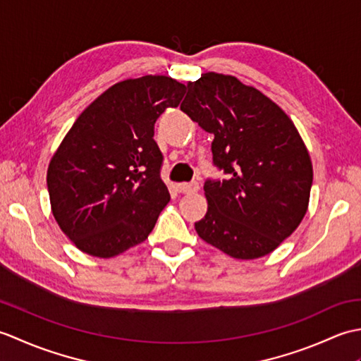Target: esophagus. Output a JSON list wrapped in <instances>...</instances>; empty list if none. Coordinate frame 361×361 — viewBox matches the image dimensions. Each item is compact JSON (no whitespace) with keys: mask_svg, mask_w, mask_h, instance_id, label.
I'll return each mask as SVG.
<instances>
[{"mask_svg":"<svg viewBox=\"0 0 361 361\" xmlns=\"http://www.w3.org/2000/svg\"><path fill=\"white\" fill-rule=\"evenodd\" d=\"M200 189V185L197 181H190V183H178L176 185V190L181 194H194Z\"/></svg>","mask_w":361,"mask_h":361,"instance_id":"esophagus-1","label":"esophagus"}]
</instances>
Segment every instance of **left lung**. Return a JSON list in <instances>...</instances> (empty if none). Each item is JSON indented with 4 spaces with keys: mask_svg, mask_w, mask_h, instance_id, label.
I'll list each match as a JSON object with an SVG mask.
<instances>
[{
    "mask_svg": "<svg viewBox=\"0 0 361 361\" xmlns=\"http://www.w3.org/2000/svg\"><path fill=\"white\" fill-rule=\"evenodd\" d=\"M180 109L214 135V166L228 180H208L202 239L235 259L270 255L309 208V150L279 105L234 75L206 73L188 83Z\"/></svg>",
    "mask_w": 361,
    "mask_h": 361,
    "instance_id": "obj_1",
    "label": "left lung"
}]
</instances>
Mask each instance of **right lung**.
Here are the masks:
<instances>
[{
	"label": "right lung",
	"mask_w": 361,
	"mask_h": 361,
	"mask_svg": "<svg viewBox=\"0 0 361 361\" xmlns=\"http://www.w3.org/2000/svg\"><path fill=\"white\" fill-rule=\"evenodd\" d=\"M186 85L167 75L114 83L75 119L54 153L52 216L80 251L109 259L142 243L171 200L155 122Z\"/></svg>",
	"instance_id": "add662e5"
}]
</instances>
